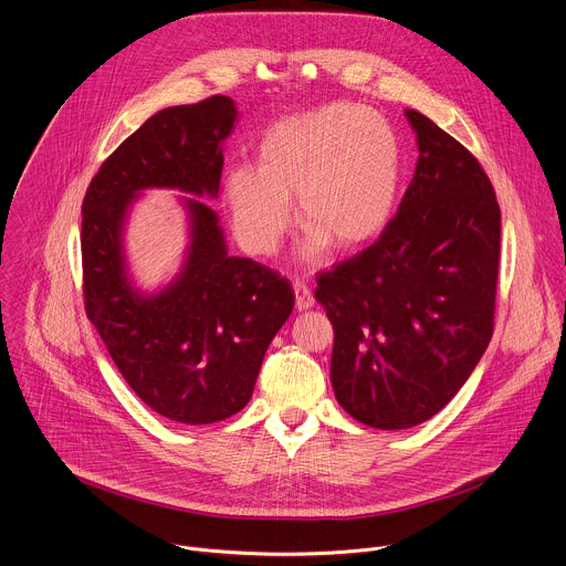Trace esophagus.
Listing matches in <instances>:
<instances>
[{"label": "esophagus", "mask_w": 566, "mask_h": 566, "mask_svg": "<svg viewBox=\"0 0 566 566\" xmlns=\"http://www.w3.org/2000/svg\"><path fill=\"white\" fill-rule=\"evenodd\" d=\"M292 287H294V296H296V307H298V310H310V307L314 305V294H312L310 285H307L305 281L296 279V281L292 283Z\"/></svg>", "instance_id": "34e87169"}]
</instances>
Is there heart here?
Masks as SVG:
<instances>
[{
    "instance_id": "1",
    "label": "heart",
    "mask_w": 566,
    "mask_h": 566,
    "mask_svg": "<svg viewBox=\"0 0 566 566\" xmlns=\"http://www.w3.org/2000/svg\"><path fill=\"white\" fill-rule=\"evenodd\" d=\"M400 142L391 124L354 104H327L274 124L254 166L223 181L232 226L245 250L270 254L294 217L307 232L305 254L356 250L376 239L396 210Z\"/></svg>"
}]
</instances>
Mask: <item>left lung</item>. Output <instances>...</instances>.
Wrapping results in <instances>:
<instances>
[{
	"label": "left lung",
	"instance_id": "left-lung-1",
	"mask_svg": "<svg viewBox=\"0 0 566 566\" xmlns=\"http://www.w3.org/2000/svg\"><path fill=\"white\" fill-rule=\"evenodd\" d=\"M413 179L382 234L321 272L340 407L376 429L436 416L482 358L495 314L500 206L478 159L416 111Z\"/></svg>",
	"mask_w": 566,
	"mask_h": 566
}]
</instances>
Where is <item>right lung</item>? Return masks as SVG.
Returning a JSON list of instances; mask_svg holds the SVG:
<instances>
[{
	"mask_svg": "<svg viewBox=\"0 0 566 566\" xmlns=\"http://www.w3.org/2000/svg\"><path fill=\"white\" fill-rule=\"evenodd\" d=\"M234 119L223 95L157 113L102 164L82 203L86 316L133 391L184 424H210L248 405L294 290L276 270L230 256L214 210L188 199L186 268L157 296H142L126 276L122 226L144 188L214 197Z\"/></svg>",
	"mask_w": 566,
	"mask_h": 566,
	"instance_id": "right-lung-1",
	"label": "right lung"
}]
</instances>
